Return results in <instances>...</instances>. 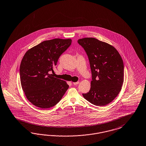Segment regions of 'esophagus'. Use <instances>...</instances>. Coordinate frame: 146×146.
Returning <instances> with one entry per match:
<instances>
[{
    "instance_id": "1",
    "label": "esophagus",
    "mask_w": 146,
    "mask_h": 146,
    "mask_svg": "<svg viewBox=\"0 0 146 146\" xmlns=\"http://www.w3.org/2000/svg\"><path fill=\"white\" fill-rule=\"evenodd\" d=\"M73 85H78L79 84V82H73Z\"/></svg>"
}]
</instances>
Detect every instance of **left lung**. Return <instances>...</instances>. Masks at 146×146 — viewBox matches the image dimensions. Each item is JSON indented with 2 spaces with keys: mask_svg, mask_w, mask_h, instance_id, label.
I'll return each mask as SVG.
<instances>
[{
  "mask_svg": "<svg viewBox=\"0 0 146 146\" xmlns=\"http://www.w3.org/2000/svg\"><path fill=\"white\" fill-rule=\"evenodd\" d=\"M86 52L92 79L91 88L85 99L94 105L105 106L115 99L124 82L123 60L115 47L92 37L78 40Z\"/></svg>",
  "mask_w": 146,
  "mask_h": 146,
  "instance_id": "8db88e82",
  "label": "left lung"
}]
</instances>
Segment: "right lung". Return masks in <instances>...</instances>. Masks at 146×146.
Instances as JSON below:
<instances>
[{
    "label": "right lung",
    "instance_id": "obj_1",
    "mask_svg": "<svg viewBox=\"0 0 146 146\" xmlns=\"http://www.w3.org/2000/svg\"><path fill=\"white\" fill-rule=\"evenodd\" d=\"M71 39L44 41L25 52L19 73L22 88L33 105L48 109L58 104L69 88L66 82L50 74L61 55L70 47Z\"/></svg>",
    "mask_w": 146,
    "mask_h": 146
}]
</instances>
